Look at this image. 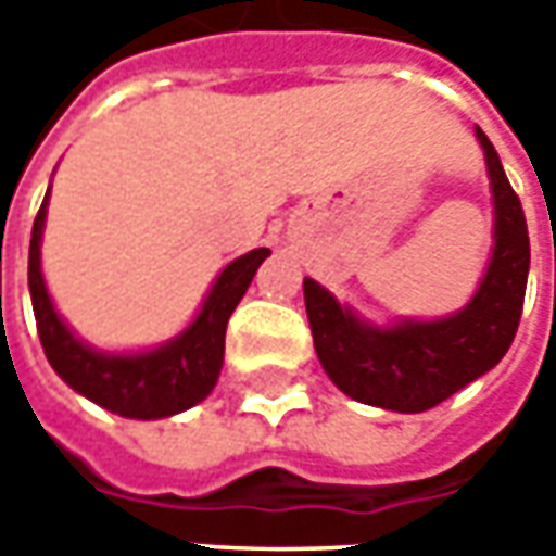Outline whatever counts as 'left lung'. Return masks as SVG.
I'll use <instances>...</instances> for the list:
<instances>
[{
	"label": "left lung",
	"instance_id": "1",
	"mask_svg": "<svg viewBox=\"0 0 556 556\" xmlns=\"http://www.w3.org/2000/svg\"><path fill=\"white\" fill-rule=\"evenodd\" d=\"M492 188V253L467 306L442 318L374 325L331 290L303 278L315 353L337 390L399 415L427 412L492 371L514 343L529 278V231L520 198L477 126Z\"/></svg>",
	"mask_w": 556,
	"mask_h": 556
}]
</instances>
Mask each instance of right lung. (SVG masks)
I'll list each match as a JSON object with an SVG mask.
<instances>
[{"label":"right lung","mask_w":556,"mask_h":556,"mask_svg":"<svg viewBox=\"0 0 556 556\" xmlns=\"http://www.w3.org/2000/svg\"><path fill=\"white\" fill-rule=\"evenodd\" d=\"M49 194H52V185L33 223L27 285H30L39 343L54 374L71 390L86 395L89 402L119 417H132V420H161V417L179 415L203 402L213 393L223 371L228 318L271 250L256 247L244 256L231 260L216 275L213 288L206 290L198 315L173 340L151 350L111 353L76 337L74 328L54 309L52 293L46 288L42 228H46V213H49Z\"/></svg>","instance_id":"right-lung-1"}]
</instances>
